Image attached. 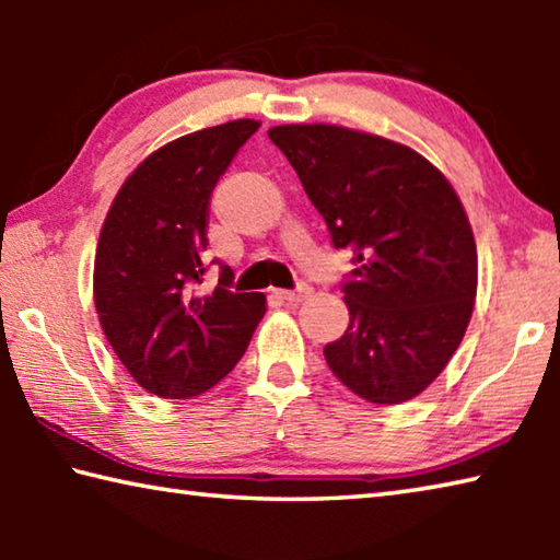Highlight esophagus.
<instances>
[{"instance_id":"esophagus-1","label":"esophagus","mask_w":560,"mask_h":560,"mask_svg":"<svg viewBox=\"0 0 560 560\" xmlns=\"http://www.w3.org/2000/svg\"><path fill=\"white\" fill-rule=\"evenodd\" d=\"M277 296L283 299V301L296 303V301H303V299L311 296V287H308V283H299L296 289H279Z\"/></svg>"}]
</instances>
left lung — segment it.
<instances>
[{
    "instance_id": "obj_1",
    "label": "left lung",
    "mask_w": 560,
    "mask_h": 560,
    "mask_svg": "<svg viewBox=\"0 0 560 560\" xmlns=\"http://www.w3.org/2000/svg\"><path fill=\"white\" fill-rule=\"evenodd\" d=\"M336 249L350 324L324 348L348 390L375 405L420 395L459 348L477 296V244L457 192L412 148L340 126L269 130Z\"/></svg>"
}]
</instances>
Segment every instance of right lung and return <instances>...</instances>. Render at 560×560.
I'll list each match as a JSON object with an SVG mask.
<instances>
[{
    "label": "right lung",
    "instance_id": "1",
    "mask_svg": "<svg viewBox=\"0 0 560 560\" xmlns=\"http://www.w3.org/2000/svg\"><path fill=\"white\" fill-rule=\"evenodd\" d=\"M259 122L242 118L155 150L118 189L103 222L93 301L110 348L140 387L165 400L207 393L240 363L267 311L264 293H202L210 197ZM220 264V261H217Z\"/></svg>",
    "mask_w": 560,
    "mask_h": 560
}]
</instances>
